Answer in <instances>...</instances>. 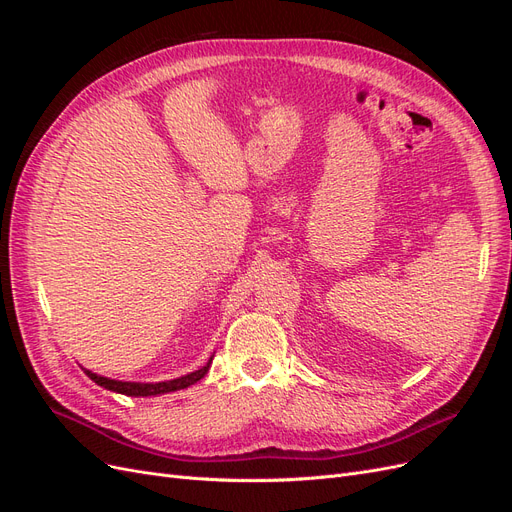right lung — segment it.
<instances>
[{"mask_svg": "<svg viewBox=\"0 0 512 512\" xmlns=\"http://www.w3.org/2000/svg\"><path fill=\"white\" fill-rule=\"evenodd\" d=\"M211 361H213V356H211L209 363L205 367L192 371V374H185L181 378L164 380V382H126V380H113V378L98 376V374H94V371H89L85 367H83V371L98 386H104V389H108V391H115V393L128 395V397H153V395H164V393L188 389V386L196 384L198 380H203L205 374L209 371V367H211Z\"/></svg>", "mask_w": 512, "mask_h": 512, "instance_id": "obj_1", "label": "right lung"}]
</instances>
